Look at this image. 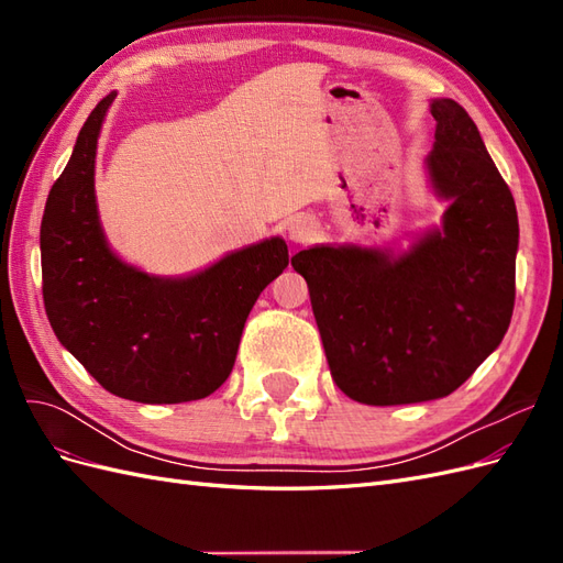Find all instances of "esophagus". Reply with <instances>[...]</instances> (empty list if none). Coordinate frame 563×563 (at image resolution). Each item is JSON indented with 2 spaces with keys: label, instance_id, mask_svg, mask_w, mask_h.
Here are the masks:
<instances>
[{
  "label": "esophagus",
  "instance_id": "esophagus-1",
  "mask_svg": "<svg viewBox=\"0 0 563 563\" xmlns=\"http://www.w3.org/2000/svg\"><path fill=\"white\" fill-rule=\"evenodd\" d=\"M317 236V223L308 216H298L288 223V240L294 244H310Z\"/></svg>",
  "mask_w": 563,
  "mask_h": 563
}]
</instances>
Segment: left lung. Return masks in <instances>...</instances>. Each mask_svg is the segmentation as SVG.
Listing matches in <instances>:
<instances>
[{"label": "left lung", "mask_w": 563, "mask_h": 563, "mask_svg": "<svg viewBox=\"0 0 563 563\" xmlns=\"http://www.w3.org/2000/svg\"><path fill=\"white\" fill-rule=\"evenodd\" d=\"M430 112L428 172L451 201L441 230L399 255L321 244L291 258L333 383L368 406L449 397L500 345L515 310V197L465 108L439 98Z\"/></svg>", "instance_id": "left-lung-1"}]
</instances>
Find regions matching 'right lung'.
I'll list each match as a JSON object with an SVG mask.
<instances>
[{
	"label": "right lung",
	"mask_w": 563,
	"mask_h": 563,
	"mask_svg": "<svg viewBox=\"0 0 563 563\" xmlns=\"http://www.w3.org/2000/svg\"><path fill=\"white\" fill-rule=\"evenodd\" d=\"M117 93L84 122L42 218V296L56 338L114 397L183 404L232 373L246 317L288 265L282 236L246 246L192 277L164 279L122 263L100 228L93 168Z\"/></svg>",
	"instance_id": "1"
}]
</instances>
